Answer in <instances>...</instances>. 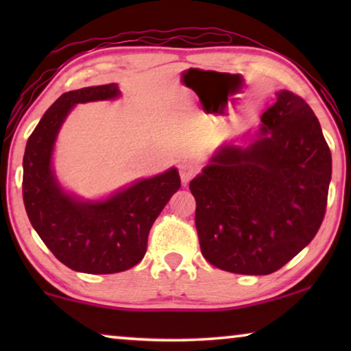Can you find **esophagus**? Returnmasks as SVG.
Returning <instances> with one entry per match:
<instances>
[{"mask_svg": "<svg viewBox=\"0 0 351 351\" xmlns=\"http://www.w3.org/2000/svg\"><path fill=\"white\" fill-rule=\"evenodd\" d=\"M196 171H198V169H196V166L191 165V162H182L180 167H179L182 184H184V185L189 184V182L195 177Z\"/></svg>", "mask_w": 351, "mask_h": 351, "instance_id": "1", "label": "esophagus"}]
</instances>
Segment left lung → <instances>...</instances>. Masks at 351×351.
<instances>
[{
    "label": "left lung",
    "mask_w": 351,
    "mask_h": 351,
    "mask_svg": "<svg viewBox=\"0 0 351 351\" xmlns=\"http://www.w3.org/2000/svg\"><path fill=\"white\" fill-rule=\"evenodd\" d=\"M332 158L304 99L280 90L256 141L223 145L190 182L201 254L239 275H270L318 233Z\"/></svg>",
    "instance_id": "obj_1"
}]
</instances>
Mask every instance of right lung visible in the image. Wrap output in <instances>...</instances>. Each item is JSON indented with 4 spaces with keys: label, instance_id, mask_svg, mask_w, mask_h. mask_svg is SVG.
<instances>
[{
    "label": "right lung",
    "instance_id": "right-lung-1",
    "mask_svg": "<svg viewBox=\"0 0 351 351\" xmlns=\"http://www.w3.org/2000/svg\"><path fill=\"white\" fill-rule=\"evenodd\" d=\"M119 94L114 83L62 94L28 137L23 155L22 195L33 228L64 265L90 275L137 265L147 252L153 222L180 189L179 172L171 167L102 201H81L62 190L52 171V150L66 114L76 104Z\"/></svg>",
    "mask_w": 351,
    "mask_h": 351
}]
</instances>
